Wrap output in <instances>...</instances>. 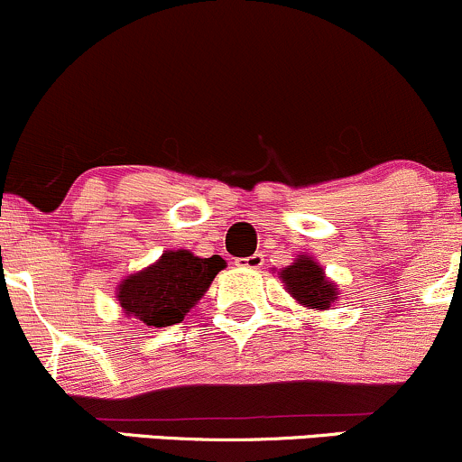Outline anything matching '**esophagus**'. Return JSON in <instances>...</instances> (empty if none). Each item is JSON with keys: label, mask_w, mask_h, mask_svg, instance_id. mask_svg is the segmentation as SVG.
I'll use <instances>...</instances> for the list:
<instances>
[{"label": "esophagus", "mask_w": 462, "mask_h": 462, "mask_svg": "<svg viewBox=\"0 0 462 462\" xmlns=\"http://www.w3.org/2000/svg\"><path fill=\"white\" fill-rule=\"evenodd\" d=\"M263 263H265V258H263V254H252V256L236 258V265L245 267V270H261Z\"/></svg>", "instance_id": "34e87169"}]
</instances>
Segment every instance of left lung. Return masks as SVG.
I'll list each match as a JSON object with an SVG mask.
<instances>
[{
  "mask_svg": "<svg viewBox=\"0 0 462 462\" xmlns=\"http://www.w3.org/2000/svg\"><path fill=\"white\" fill-rule=\"evenodd\" d=\"M278 278L285 282L289 296L300 307L327 311L339 298L337 285L324 273L322 265L311 254H298L291 265L278 272Z\"/></svg>",
  "mask_w": 462,
  "mask_h": 462,
  "instance_id": "1",
  "label": "left lung"
}]
</instances>
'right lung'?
Masks as SVG:
<instances>
[{
  "label": "right lung",
  "instance_id": "right-lung-1",
  "mask_svg": "<svg viewBox=\"0 0 462 462\" xmlns=\"http://www.w3.org/2000/svg\"><path fill=\"white\" fill-rule=\"evenodd\" d=\"M226 267L219 254L195 256L190 250H166L164 254L129 273L116 287V298L126 318L146 328H162L181 322L204 298L215 276Z\"/></svg>",
  "mask_w": 462,
  "mask_h": 462
}]
</instances>
